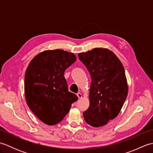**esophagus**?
I'll return each instance as SVG.
<instances>
[{
    "instance_id": "34e87169",
    "label": "esophagus",
    "mask_w": 153,
    "mask_h": 153,
    "mask_svg": "<svg viewBox=\"0 0 153 153\" xmlns=\"http://www.w3.org/2000/svg\"><path fill=\"white\" fill-rule=\"evenodd\" d=\"M77 97H78V99H81L82 97V93H77Z\"/></svg>"
}]
</instances>
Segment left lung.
Wrapping results in <instances>:
<instances>
[{"label": "left lung", "mask_w": 153, "mask_h": 153, "mask_svg": "<svg viewBox=\"0 0 153 153\" xmlns=\"http://www.w3.org/2000/svg\"><path fill=\"white\" fill-rule=\"evenodd\" d=\"M90 73L89 106L83 112L85 121L93 127L106 125L118 115L128 96L124 68L115 54L95 48L78 54Z\"/></svg>", "instance_id": "obj_1"}]
</instances>
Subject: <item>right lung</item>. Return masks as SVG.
Masks as SVG:
<instances>
[{"label": "right lung", "mask_w": 153, "mask_h": 153, "mask_svg": "<svg viewBox=\"0 0 153 153\" xmlns=\"http://www.w3.org/2000/svg\"><path fill=\"white\" fill-rule=\"evenodd\" d=\"M76 60V55L60 49L45 51L30 62L25 74L27 105L41 121L53 126L63 120L77 100L68 91L64 71Z\"/></svg>", "instance_id": "right-lung-1"}]
</instances>
